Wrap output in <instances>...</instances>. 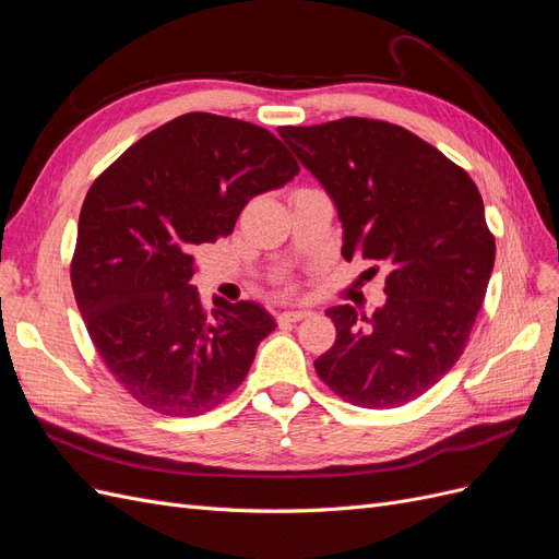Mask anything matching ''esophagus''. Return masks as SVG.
<instances>
[{
  "label": "esophagus",
  "mask_w": 559,
  "mask_h": 559,
  "mask_svg": "<svg viewBox=\"0 0 559 559\" xmlns=\"http://www.w3.org/2000/svg\"><path fill=\"white\" fill-rule=\"evenodd\" d=\"M310 312L308 310H286V312H282L277 319L280 321H300V319H306Z\"/></svg>",
  "instance_id": "esophagus-1"
}]
</instances>
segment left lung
Returning a JSON list of instances; mask_svg holds the SVG:
<instances>
[{
  "instance_id": "left-lung-1",
  "label": "left lung",
  "mask_w": 559,
  "mask_h": 559,
  "mask_svg": "<svg viewBox=\"0 0 559 559\" xmlns=\"http://www.w3.org/2000/svg\"><path fill=\"white\" fill-rule=\"evenodd\" d=\"M280 138L331 195L343 257L386 267L384 306L329 308L335 343L317 376L359 408H399L462 357L495 267L473 179L417 134L373 118L284 126ZM376 270V267H373Z\"/></svg>"
}]
</instances>
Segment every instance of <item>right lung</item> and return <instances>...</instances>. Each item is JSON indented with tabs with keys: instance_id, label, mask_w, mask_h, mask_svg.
Masks as SVG:
<instances>
[{
	"instance_id": "right-lung-1",
	"label": "right lung",
	"mask_w": 559,
	"mask_h": 559,
	"mask_svg": "<svg viewBox=\"0 0 559 559\" xmlns=\"http://www.w3.org/2000/svg\"><path fill=\"white\" fill-rule=\"evenodd\" d=\"M298 163L273 132L183 114L95 179L79 214L72 286L99 357L132 399L170 417L216 408L277 324L259 302L202 308L193 249L233 233L247 202Z\"/></svg>"
}]
</instances>
